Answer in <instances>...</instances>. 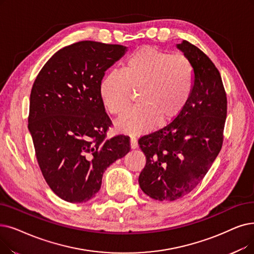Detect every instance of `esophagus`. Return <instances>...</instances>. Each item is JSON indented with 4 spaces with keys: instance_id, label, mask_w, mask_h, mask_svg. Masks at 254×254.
Returning <instances> with one entry per match:
<instances>
[{
    "instance_id": "obj_1",
    "label": "esophagus",
    "mask_w": 254,
    "mask_h": 254,
    "mask_svg": "<svg viewBox=\"0 0 254 254\" xmlns=\"http://www.w3.org/2000/svg\"><path fill=\"white\" fill-rule=\"evenodd\" d=\"M130 147L133 148V149H135V148H137V147H138V141H137V138H136V137H134V136H131V137H130Z\"/></svg>"
}]
</instances>
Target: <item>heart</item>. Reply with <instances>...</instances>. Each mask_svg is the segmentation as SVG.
Masks as SVG:
<instances>
[{
  "label": "heart",
  "mask_w": 254,
  "mask_h": 254,
  "mask_svg": "<svg viewBox=\"0 0 254 254\" xmlns=\"http://www.w3.org/2000/svg\"><path fill=\"white\" fill-rule=\"evenodd\" d=\"M194 79L193 65L184 55L143 47L130 55L121 70L106 73L100 94L108 111L120 117L128 109L130 89H139L140 106L119 123L124 130L137 134L158 120L166 124L178 116L192 93Z\"/></svg>",
  "instance_id": "1"
}]
</instances>
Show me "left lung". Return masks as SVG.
Here are the masks:
<instances>
[{
  "instance_id": "obj_1",
  "label": "left lung",
  "mask_w": 254,
  "mask_h": 254,
  "mask_svg": "<svg viewBox=\"0 0 254 254\" xmlns=\"http://www.w3.org/2000/svg\"><path fill=\"white\" fill-rule=\"evenodd\" d=\"M176 48L193 65L192 93L172 123L138 141L146 157L140 188L160 201L179 199L202 181L221 150L227 113L226 93L215 64L187 40Z\"/></svg>"
}]
</instances>
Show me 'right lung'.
Instances as JSON below:
<instances>
[{
	"instance_id": "right-lung-1",
	"label": "right lung",
	"mask_w": 254,
	"mask_h": 254,
	"mask_svg": "<svg viewBox=\"0 0 254 254\" xmlns=\"http://www.w3.org/2000/svg\"><path fill=\"white\" fill-rule=\"evenodd\" d=\"M127 47L85 40L55 53L30 95L28 128L43 178L61 199L86 202L105 170L129 151L128 136L107 138L112 121L100 84Z\"/></svg>"
}]
</instances>
